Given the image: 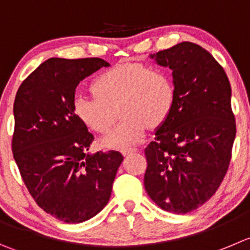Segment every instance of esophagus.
<instances>
[{
    "label": "esophagus",
    "mask_w": 250,
    "mask_h": 250,
    "mask_svg": "<svg viewBox=\"0 0 250 250\" xmlns=\"http://www.w3.org/2000/svg\"><path fill=\"white\" fill-rule=\"evenodd\" d=\"M136 151H137L136 147H125V148L121 149V153H123L124 156H127V154H131Z\"/></svg>",
    "instance_id": "1"
}]
</instances>
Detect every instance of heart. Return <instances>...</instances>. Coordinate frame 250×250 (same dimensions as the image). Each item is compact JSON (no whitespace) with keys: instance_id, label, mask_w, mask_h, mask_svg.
<instances>
[{"instance_id":"heart-1","label":"heart","mask_w":250,"mask_h":250,"mask_svg":"<svg viewBox=\"0 0 250 250\" xmlns=\"http://www.w3.org/2000/svg\"><path fill=\"white\" fill-rule=\"evenodd\" d=\"M96 97H73L75 118L91 131L106 134L113 124L108 105L119 102L123 116L103 140L104 146L124 148L141 141L147 126H157L169 116L175 85L167 70L145 63H121L104 71L92 83Z\"/></svg>"}]
</instances>
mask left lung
I'll list each match as a JSON object with an SVG mask.
<instances>
[{"mask_svg":"<svg viewBox=\"0 0 250 250\" xmlns=\"http://www.w3.org/2000/svg\"><path fill=\"white\" fill-rule=\"evenodd\" d=\"M149 58L173 71L175 102L145 148V189L162 210L191 212L215 194L229 166L236 137L229 81L210 52L194 42Z\"/></svg>","mask_w":250,"mask_h":250,"instance_id":"obj_1","label":"left lung"}]
</instances>
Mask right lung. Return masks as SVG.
<instances>
[{
  "label": "right lung",
  "mask_w": 250,
  "mask_h": 250,
  "mask_svg": "<svg viewBox=\"0 0 250 250\" xmlns=\"http://www.w3.org/2000/svg\"><path fill=\"white\" fill-rule=\"evenodd\" d=\"M108 66L99 58H51L23 81L14 99V161L35 203L66 223L103 210L124 159L113 149L89 153L93 135L72 111L78 83Z\"/></svg>",
  "instance_id": "1"
}]
</instances>
